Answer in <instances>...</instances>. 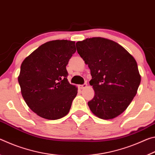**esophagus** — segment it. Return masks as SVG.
<instances>
[{
  "label": "esophagus",
  "instance_id": "obj_1",
  "mask_svg": "<svg viewBox=\"0 0 155 155\" xmlns=\"http://www.w3.org/2000/svg\"><path fill=\"white\" fill-rule=\"evenodd\" d=\"M87 83H84L83 85H81L78 86V87H79V88H80V89H81V90H82V89H84V88L87 87Z\"/></svg>",
  "mask_w": 155,
  "mask_h": 155
}]
</instances>
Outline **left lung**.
I'll use <instances>...</instances> for the list:
<instances>
[{"instance_id":"left-lung-1","label":"left lung","mask_w":155,"mask_h":155,"mask_svg":"<svg viewBox=\"0 0 155 155\" xmlns=\"http://www.w3.org/2000/svg\"><path fill=\"white\" fill-rule=\"evenodd\" d=\"M77 44L78 53L92 77L90 84L95 95L88 102L91 111L101 119L115 118L137 92L141 76L137 62L124 48L109 39L96 37Z\"/></svg>"}]
</instances>
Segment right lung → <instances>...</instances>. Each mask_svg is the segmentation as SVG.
I'll return each instance as SVG.
<instances>
[{
	"label": "right lung",
	"instance_id": "obj_1",
	"mask_svg": "<svg viewBox=\"0 0 155 155\" xmlns=\"http://www.w3.org/2000/svg\"><path fill=\"white\" fill-rule=\"evenodd\" d=\"M76 50L75 41H50L21 64V94L28 107L41 117L54 120L69 113L78 88L68 82L66 65Z\"/></svg>",
	"mask_w": 155,
	"mask_h": 155
}]
</instances>
